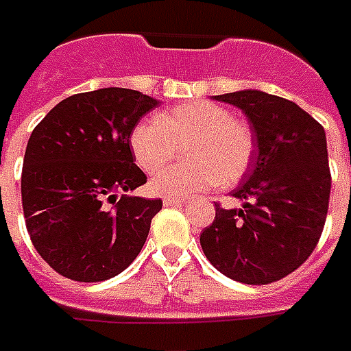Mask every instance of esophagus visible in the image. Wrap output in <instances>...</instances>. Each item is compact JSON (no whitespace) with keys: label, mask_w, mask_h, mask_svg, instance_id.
I'll use <instances>...</instances> for the list:
<instances>
[{"label":"esophagus","mask_w":351,"mask_h":351,"mask_svg":"<svg viewBox=\"0 0 351 351\" xmlns=\"http://www.w3.org/2000/svg\"><path fill=\"white\" fill-rule=\"evenodd\" d=\"M187 200V198H183V196H168V198H164V206H178V204H183Z\"/></svg>","instance_id":"obj_1"}]
</instances>
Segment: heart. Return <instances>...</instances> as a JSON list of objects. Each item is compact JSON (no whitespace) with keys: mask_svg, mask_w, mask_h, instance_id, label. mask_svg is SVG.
<instances>
[{"mask_svg":"<svg viewBox=\"0 0 351 351\" xmlns=\"http://www.w3.org/2000/svg\"><path fill=\"white\" fill-rule=\"evenodd\" d=\"M141 170H160L183 147L187 160L162 170L151 181L160 196H185L213 185H234L250 170L253 132L230 109L213 101H189L141 121L130 134Z\"/></svg>","mask_w":351,"mask_h":351,"instance_id":"obj_1","label":"heart"}]
</instances>
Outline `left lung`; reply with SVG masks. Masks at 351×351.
Instances as JSON below:
<instances>
[{
	"mask_svg": "<svg viewBox=\"0 0 351 351\" xmlns=\"http://www.w3.org/2000/svg\"><path fill=\"white\" fill-rule=\"evenodd\" d=\"M247 117L257 153L232 196L242 208L215 204L200 234L204 255L230 280L278 282L312 255L330 195L325 130L295 101L261 90L215 96Z\"/></svg>",
	"mask_w": 351,
	"mask_h": 351,
	"instance_id": "obj_1",
	"label": "left lung"
}]
</instances>
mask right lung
<instances>
[{
  "label": "right lung",
  "instance_id": "add662e5",
  "mask_svg": "<svg viewBox=\"0 0 351 351\" xmlns=\"http://www.w3.org/2000/svg\"><path fill=\"white\" fill-rule=\"evenodd\" d=\"M156 106L155 98L130 88L81 92L54 106L32 132L22 210L34 247L64 278L109 280L147 240L162 200L117 193L147 181L134 162L130 134Z\"/></svg>",
  "mask_w": 351,
  "mask_h": 351
}]
</instances>
